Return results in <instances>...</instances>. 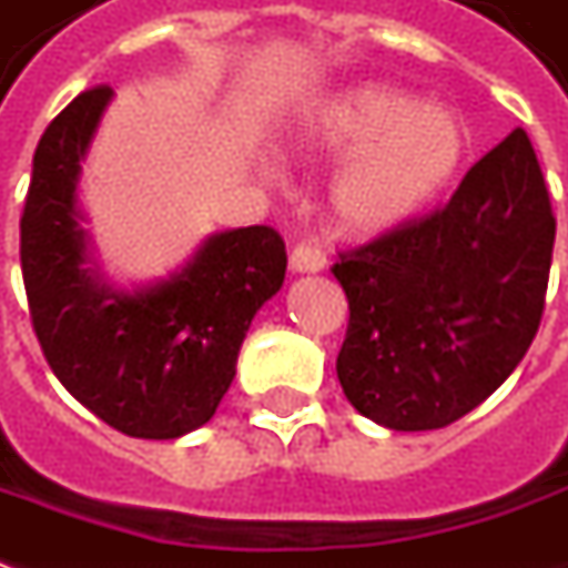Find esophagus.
Here are the masks:
<instances>
[{
    "instance_id": "esophagus-1",
    "label": "esophagus",
    "mask_w": 568,
    "mask_h": 568,
    "mask_svg": "<svg viewBox=\"0 0 568 568\" xmlns=\"http://www.w3.org/2000/svg\"><path fill=\"white\" fill-rule=\"evenodd\" d=\"M325 253H322V246H315V243H296L291 253V268L293 272H322L325 268Z\"/></svg>"
}]
</instances>
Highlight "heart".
<instances>
[{
  "label": "heart",
  "instance_id": "obj_1",
  "mask_svg": "<svg viewBox=\"0 0 568 568\" xmlns=\"http://www.w3.org/2000/svg\"><path fill=\"white\" fill-rule=\"evenodd\" d=\"M312 159L344 162L331 181V209L349 234H378L413 219L459 169V121L432 105L365 83L325 99L300 133Z\"/></svg>",
  "mask_w": 568,
  "mask_h": 568
}]
</instances>
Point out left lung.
<instances>
[{
  "label": "left lung",
  "instance_id": "1",
  "mask_svg": "<svg viewBox=\"0 0 568 568\" xmlns=\"http://www.w3.org/2000/svg\"><path fill=\"white\" fill-rule=\"evenodd\" d=\"M554 237L535 146L513 131L450 203L341 250L346 399L394 432L447 428L485 403L538 334Z\"/></svg>",
  "mask_w": 568,
  "mask_h": 568
}]
</instances>
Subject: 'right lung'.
<instances>
[{"label":"right lung","mask_w":568,"mask_h":568,"mask_svg":"<svg viewBox=\"0 0 568 568\" xmlns=\"http://www.w3.org/2000/svg\"><path fill=\"white\" fill-rule=\"evenodd\" d=\"M112 87L64 105L40 136L21 215L27 306L45 363L90 413L128 437L171 440L205 425L234 382L250 322L287 272L275 227L205 240L181 275L150 291L99 284L78 227L80 159Z\"/></svg>","instance_id":"right-lung-1"}]
</instances>
